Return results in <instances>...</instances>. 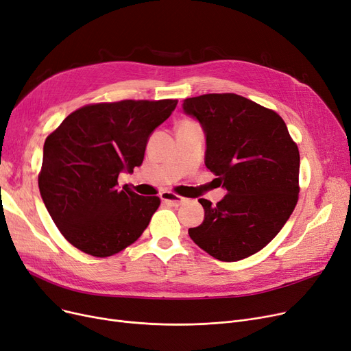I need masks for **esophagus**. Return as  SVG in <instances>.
Returning <instances> with one entry per match:
<instances>
[{
  "mask_svg": "<svg viewBox=\"0 0 351 351\" xmlns=\"http://www.w3.org/2000/svg\"><path fill=\"white\" fill-rule=\"evenodd\" d=\"M160 199H162V202H165V204H167V205H172V206H178V205L185 202V197H180V196L173 195V193H171V192L162 193V195H160Z\"/></svg>",
  "mask_w": 351,
  "mask_h": 351,
  "instance_id": "esophagus-1",
  "label": "esophagus"
}]
</instances>
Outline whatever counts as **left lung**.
<instances>
[{
	"label": "left lung",
	"instance_id": "obj_1",
	"mask_svg": "<svg viewBox=\"0 0 351 351\" xmlns=\"http://www.w3.org/2000/svg\"><path fill=\"white\" fill-rule=\"evenodd\" d=\"M185 114L205 133V165L226 191L217 205L199 199L204 222L189 228L192 241L225 263L263 250L298 201V147L284 120L234 93L185 99Z\"/></svg>",
	"mask_w": 351,
	"mask_h": 351
}]
</instances>
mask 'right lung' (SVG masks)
I'll return each mask as SVG.
<instances>
[{"mask_svg":"<svg viewBox=\"0 0 351 351\" xmlns=\"http://www.w3.org/2000/svg\"><path fill=\"white\" fill-rule=\"evenodd\" d=\"M176 104L167 99L84 106L45 139L40 195L71 245L110 256L146 230L160 199L120 191L117 178L142 165L150 134Z\"/></svg>","mask_w":351,"mask_h":351,"instance_id":"1","label":"right lung"}]
</instances>
